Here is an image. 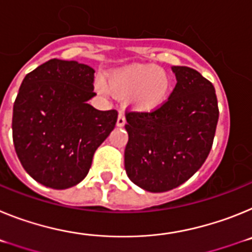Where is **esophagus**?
Masks as SVG:
<instances>
[{"instance_id": "obj_1", "label": "esophagus", "mask_w": 252, "mask_h": 252, "mask_svg": "<svg viewBox=\"0 0 252 252\" xmlns=\"http://www.w3.org/2000/svg\"><path fill=\"white\" fill-rule=\"evenodd\" d=\"M125 124H126V119H125V115H124V113H120L119 117H117V126H119V127H121V126H124Z\"/></svg>"}]
</instances>
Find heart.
<instances>
[{"instance_id": "obj_1", "label": "heart", "mask_w": 252, "mask_h": 252, "mask_svg": "<svg viewBox=\"0 0 252 252\" xmlns=\"http://www.w3.org/2000/svg\"><path fill=\"white\" fill-rule=\"evenodd\" d=\"M106 84L113 94L126 97L131 108L148 112L157 110L168 98L171 78L165 69L151 64H131L108 73ZM97 88L99 92H107L101 82Z\"/></svg>"}]
</instances>
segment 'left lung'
I'll return each mask as SVG.
<instances>
[{"instance_id":"8db88e82","label":"left lung","mask_w":252,"mask_h":252,"mask_svg":"<svg viewBox=\"0 0 252 252\" xmlns=\"http://www.w3.org/2000/svg\"><path fill=\"white\" fill-rule=\"evenodd\" d=\"M177 84L151 112H127L125 169L132 183L160 193L183 184L203 165L218 122L215 87L188 66H171Z\"/></svg>"}]
</instances>
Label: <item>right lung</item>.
<instances>
[{
    "label": "right lung",
    "mask_w": 252,
    "mask_h": 252,
    "mask_svg": "<svg viewBox=\"0 0 252 252\" xmlns=\"http://www.w3.org/2000/svg\"><path fill=\"white\" fill-rule=\"evenodd\" d=\"M94 69L50 59L29 73L12 115V139L28 174L43 186L66 189L84 179L95 150L115 128L117 111L88 103Z\"/></svg>",
    "instance_id": "1"
}]
</instances>
